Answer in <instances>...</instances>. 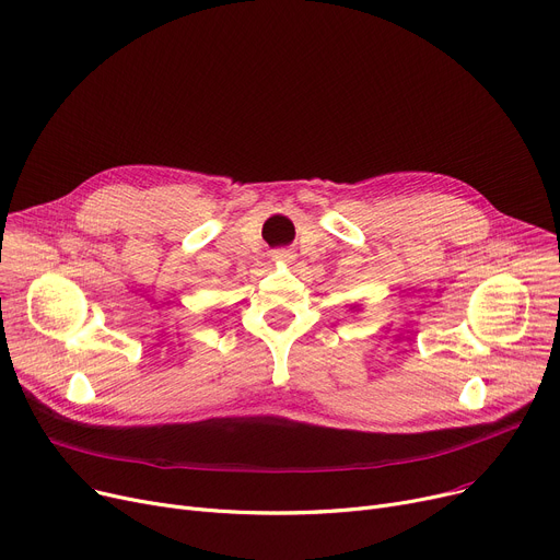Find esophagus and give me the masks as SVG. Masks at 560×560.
I'll use <instances>...</instances> for the list:
<instances>
[{"label": "esophagus", "instance_id": "esophagus-1", "mask_svg": "<svg viewBox=\"0 0 560 560\" xmlns=\"http://www.w3.org/2000/svg\"><path fill=\"white\" fill-rule=\"evenodd\" d=\"M272 258L279 260V264H290V260L294 258V254L290 249H275L272 252Z\"/></svg>", "mask_w": 560, "mask_h": 560}]
</instances>
